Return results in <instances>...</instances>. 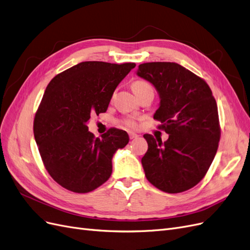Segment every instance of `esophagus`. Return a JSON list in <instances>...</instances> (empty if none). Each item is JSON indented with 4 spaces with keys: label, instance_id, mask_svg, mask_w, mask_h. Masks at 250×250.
<instances>
[{
    "label": "esophagus",
    "instance_id": "esophagus-1",
    "mask_svg": "<svg viewBox=\"0 0 250 250\" xmlns=\"http://www.w3.org/2000/svg\"><path fill=\"white\" fill-rule=\"evenodd\" d=\"M128 136H130V139H135V138H137V137H138V135L135 134V133H133V132H130V133H128Z\"/></svg>",
    "mask_w": 250,
    "mask_h": 250
}]
</instances>
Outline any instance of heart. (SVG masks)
<instances>
[{
    "mask_svg": "<svg viewBox=\"0 0 250 250\" xmlns=\"http://www.w3.org/2000/svg\"><path fill=\"white\" fill-rule=\"evenodd\" d=\"M132 88L134 92L136 93V95L138 96L141 93H143L144 91H147V90H154V88H152L151 84L146 82V81H135L132 84ZM124 124L127 126V127H137L138 124H137V120L134 117H125L124 118Z\"/></svg>",
    "mask_w": 250,
    "mask_h": 250,
    "instance_id": "b5f03b06",
    "label": "heart"
}]
</instances>
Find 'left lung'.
Returning <instances> with one entry per match:
<instances>
[{"mask_svg":"<svg viewBox=\"0 0 250 250\" xmlns=\"http://www.w3.org/2000/svg\"><path fill=\"white\" fill-rule=\"evenodd\" d=\"M137 75L160 94L154 119L167 141L144 134L148 149L141 159L146 179L167 193L187 191L205 178L218 149L220 124L211 88L174 62L140 64Z\"/></svg>","mask_w":250,"mask_h":250,"instance_id":"obj_1","label":"left lung"}]
</instances>
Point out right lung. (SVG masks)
Segmentation results:
<instances>
[{
  "label": "right lung",
  "mask_w": 250,
  "mask_h": 250,
  "mask_svg": "<svg viewBox=\"0 0 250 250\" xmlns=\"http://www.w3.org/2000/svg\"><path fill=\"white\" fill-rule=\"evenodd\" d=\"M135 63L85 61L47 85L35 113L33 131L46 171L61 187L88 193L107 182L112 158L128 143L125 131L111 127L102 138L88 131L90 115L106 112L112 95Z\"/></svg>",
  "instance_id": "1"
}]
</instances>
